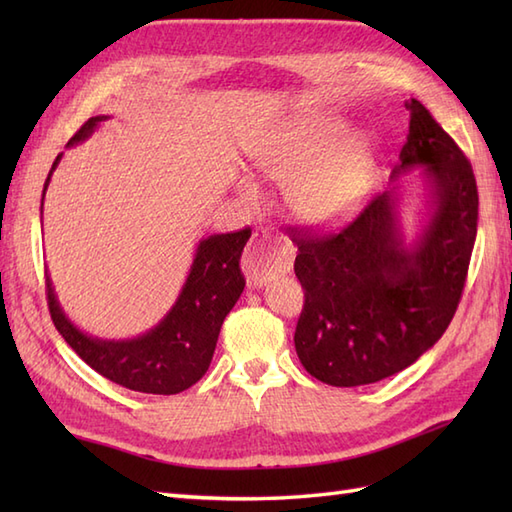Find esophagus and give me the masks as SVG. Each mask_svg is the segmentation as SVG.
<instances>
[{
	"instance_id": "esophagus-1",
	"label": "esophagus",
	"mask_w": 512,
	"mask_h": 512,
	"mask_svg": "<svg viewBox=\"0 0 512 512\" xmlns=\"http://www.w3.org/2000/svg\"><path fill=\"white\" fill-rule=\"evenodd\" d=\"M292 257L295 253L284 239L268 233H255L242 255V270L248 286L262 288L266 281L290 273Z\"/></svg>"
}]
</instances>
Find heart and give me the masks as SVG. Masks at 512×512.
I'll return each instance as SVG.
<instances>
[{"mask_svg":"<svg viewBox=\"0 0 512 512\" xmlns=\"http://www.w3.org/2000/svg\"><path fill=\"white\" fill-rule=\"evenodd\" d=\"M330 114L301 116L270 134L255 149L253 165L270 182L286 184V204L299 222L334 226L365 198L374 169V138L352 132ZM237 193L255 202L253 180L239 178Z\"/></svg>","mask_w":512,"mask_h":512,"instance_id":"1","label":"heart"}]
</instances>
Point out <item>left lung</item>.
Segmentation results:
<instances>
[{
    "instance_id": "left-lung-1",
    "label": "left lung",
    "mask_w": 512,
    "mask_h": 512,
    "mask_svg": "<svg viewBox=\"0 0 512 512\" xmlns=\"http://www.w3.org/2000/svg\"><path fill=\"white\" fill-rule=\"evenodd\" d=\"M409 134L391 187L330 237H292L306 303L295 350L325 385L378 383L440 341L458 308L477 235V187L469 160L411 99ZM420 170L423 209L412 237L401 224V183Z\"/></svg>"
}]
</instances>
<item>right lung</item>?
I'll return each instance as SVG.
<instances>
[{
	"label": "right lung",
	"mask_w": 512,
	"mask_h": 512,
	"mask_svg": "<svg viewBox=\"0 0 512 512\" xmlns=\"http://www.w3.org/2000/svg\"><path fill=\"white\" fill-rule=\"evenodd\" d=\"M110 116H92L68 147L88 140ZM63 154L52 162L43 184L46 198L54 169ZM41 198V213H43ZM250 237V228L237 233L202 237L195 246L187 279L180 288L176 303L154 328L132 336V339H101L83 332L61 308L57 290L46 270V292L52 321L59 334L85 363L101 376L127 389L143 394L171 396L189 389L206 374L217 345V336L244 290V277L239 270V257Z\"/></svg>",
	"instance_id": "right-lung-1"
}]
</instances>
